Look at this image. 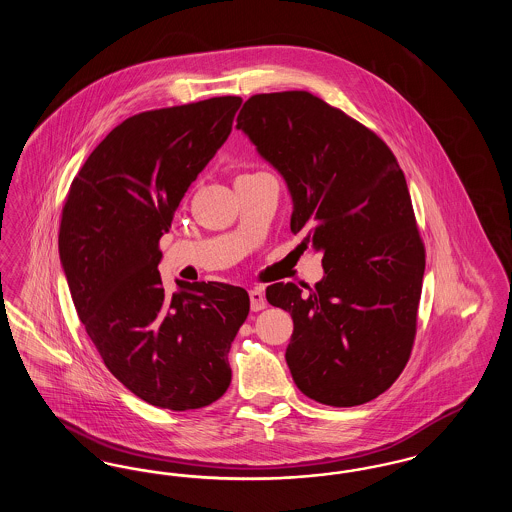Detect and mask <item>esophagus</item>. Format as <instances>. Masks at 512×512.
I'll use <instances>...</instances> for the list:
<instances>
[{
    "mask_svg": "<svg viewBox=\"0 0 512 512\" xmlns=\"http://www.w3.org/2000/svg\"><path fill=\"white\" fill-rule=\"evenodd\" d=\"M249 299H251V311H263L267 307V297L261 288H253L249 292Z\"/></svg>",
    "mask_w": 512,
    "mask_h": 512,
    "instance_id": "34e87169",
    "label": "esophagus"
}]
</instances>
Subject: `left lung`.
I'll return each instance as SVG.
<instances>
[{
	"label": "left lung",
	"instance_id": "obj_1",
	"mask_svg": "<svg viewBox=\"0 0 512 512\" xmlns=\"http://www.w3.org/2000/svg\"><path fill=\"white\" fill-rule=\"evenodd\" d=\"M236 121L284 176L301 247L322 253L315 290L267 288L293 318V382L322 405L368 403L399 378L416 336L426 251L405 174L382 138L303 90L251 96Z\"/></svg>",
	"mask_w": 512,
	"mask_h": 512
}]
</instances>
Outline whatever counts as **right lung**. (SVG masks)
Returning a JSON list of instances; mask_svg holds the SVG:
<instances>
[{
  "label": "right lung",
  "mask_w": 512,
  "mask_h": 512,
  "mask_svg": "<svg viewBox=\"0 0 512 512\" xmlns=\"http://www.w3.org/2000/svg\"><path fill=\"white\" fill-rule=\"evenodd\" d=\"M238 96L138 113L115 126L63 205L59 255L74 307L109 372L149 405L190 411L228 390V351L249 315L244 288L165 292L159 240L230 130Z\"/></svg>",
  "instance_id": "right-lung-1"
}]
</instances>
